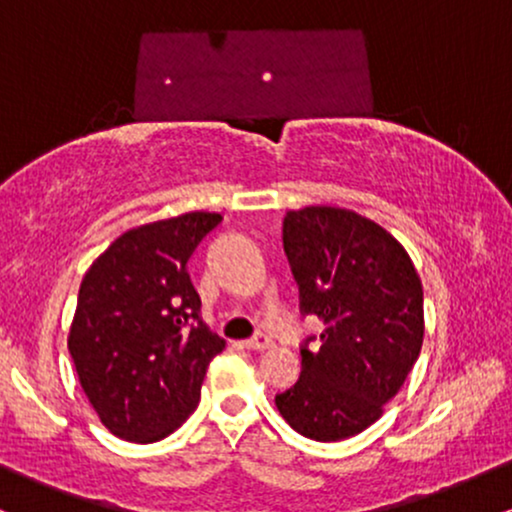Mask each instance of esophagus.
Instances as JSON below:
<instances>
[{
  "label": "esophagus",
  "instance_id": "obj_1",
  "mask_svg": "<svg viewBox=\"0 0 512 512\" xmlns=\"http://www.w3.org/2000/svg\"><path fill=\"white\" fill-rule=\"evenodd\" d=\"M245 346H248V349H252V351H264V349H269V346H272V339H269L267 334L260 332V334H255L252 339H248Z\"/></svg>",
  "mask_w": 512,
  "mask_h": 512
}]
</instances>
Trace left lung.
<instances>
[{
	"label": "left lung",
	"mask_w": 512,
	"mask_h": 512,
	"mask_svg": "<svg viewBox=\"0 0 512 512\" xmlns=\"http://www.w3.org/2000/svg\"><path fill=\"white\" fill-rule=\"evenodd\" d=\"M284 252L303 315L325 322L303 344L298 383L276 409L305 438L344 440L383 416L424 344V289L395 236L342 207L286 211Z\"/></svg>",
	"instance_id": "1"
}]
</instances>
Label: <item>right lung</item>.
<instances>
[{
    "instance_id": "1",
    "label": "right lung",
    "mask_w": 512,
    "mask_h": 512,
    "mask_svg": "<svg viewBox=\"0 0 512 512\" xmlns=\"http://www.w3.org/2000/svg\"><path fill=\"white\" fill-rule=\"evenodd\" d=\"M221 214L190 211L122 233L88 267L69 354L101 424L129 443L170 436L197 409L226 342L202 320L187 260Z\"/></svg>"
}]
</instances>
